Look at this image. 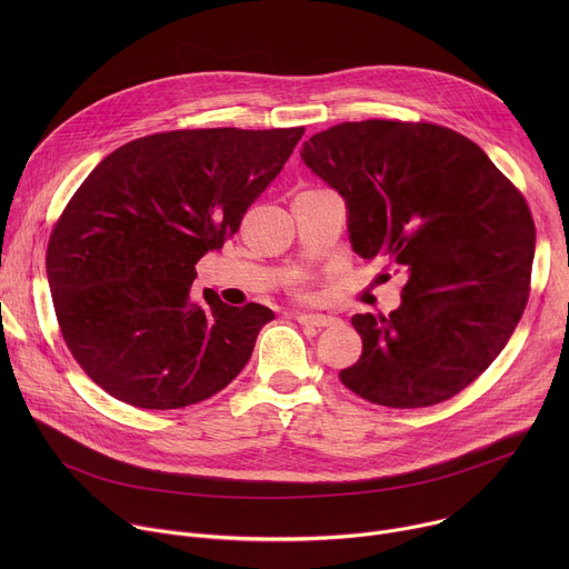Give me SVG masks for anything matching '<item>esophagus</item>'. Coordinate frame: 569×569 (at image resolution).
Segmentation results:
<instances>
[{
  "label": "esophagus",
  "mask_w": 569,
  "mask_h": 569,
  "mask_svg": "<svg viewBox=\"0 0 569 569\" xmlns=\"http://www.w3.org/2000/svg\"><path fill=\"white\" fill-rule=\"evenodd\" d=\"M297 321L303 323V327L329 329V327H338L340 317H333V315H317V312H297Z\"/></svg>",
  "instance_id": "1"
}]
</instances>
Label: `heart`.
Returning a JSON list of instances; mask_svg holds the SVG:
<instances>
[{
	"mask_svg": "<svg viewBox=\"0 0 569 569\" xmlns=\"http://www.w3.org/2000/svg\"><path fill=\"white\" fill-rule=\"evenodd\" d=\"M295 292H297V297H310V286H308V281L306 279H299L297 281V286H295Z\"/></svg>",
	"mask_w": 569,
	"mask_h": 569,
	"instance_id": "obj_1",
	"label": "heart"
}]
</instances>
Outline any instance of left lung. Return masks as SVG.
I'll list each match as a JSON object with an SVG mask.
<instances>
[{
    "label": "left lung",
    "mask_w": 569,
    "mask_h": 569,
    "mask_svg": "<svg viewBox=\"0 0 569 569\" xmlns=\"http://www.w3.org/2000/svg\"><path fill=\"white\" fill-rule=\"evenodd\" d=\"M301 159L345 198L356 254L405 277L396 310L351 317L362 356L340 380L396 410L452 398L525 312L536 250L527 200L475 141L426 121H347L312 134Z\"/></svg>",
    "instance_id": "8db88e82"
}]
</instances>
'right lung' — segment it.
Segmentation results:
<instances>
[{
  "mask_svg": "<svg viewBox=\"0 0 569 569\" xmlns=\"http://www.w3.org/2000/svg\"><path fill=\"white\" fill-rule=\"evenodd\" d=\"M303 128L171 130L134 139L78 187L47 248L60 333L110 396L180 410L224 389L274 312L196 299L220 250L281 173Z\"/></svg>",
  "mask_w": 569,
  "mask_h": 569,
  "instance_id": "obj_1",
  "label": "right lung"
}]
</instances>
